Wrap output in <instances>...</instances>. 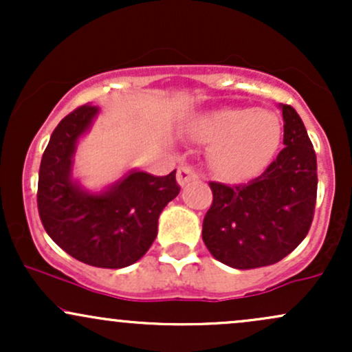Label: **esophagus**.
<instances>
[{
    "label": "esophagus",
    "mask_w": 352,
    "mask_h": 352,
    "mask_svg": "<svg viewBox=\"0 0 352 352\" xmlns=\"http://www.w3.org/2000/svg\"><path fill=\"white\" fill-rule=\"evenodd\" d=\"M199 180V173L193 170L192 167H187V165H184V167L179 168V172H177V182H179V185L182 188H185L187 185L193 184V182Z\"/></svg>",
    "instance_id": "esophagus-1"
}]
</instances>
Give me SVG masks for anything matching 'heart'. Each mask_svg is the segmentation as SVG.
Listing matches in <instances>:
<instances>
[{
	"mask_svg": "<svg viewBox=\"0 0 352 352\" xmlns=\"http://www.w3.org/2000/svg\"><path fill=\"white\" fill-rule=\"evenodd\" d=\"M188 135L210 147V165L220 179L240 184L268 167L280 147V117L254 107H225L197 116Z\"/></svg>",
	"mask_w": 352,
	"mask_h": 352,
	"instance_id": "obj_1",
	"label": "heart"
}]
</instances>
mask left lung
<instances>
[{
	"instance_id": "obj_1",
	"label": "left lung",
	"mask_w": 352,
	"mask_h": 352,
	"mask_svg": "<svg viewBox=\"0 0 352 352\" xmlns=\"http://www.w3.org/2000/svg\"><path fill=\"white\" fill-rule=\"evenodd\" d=\"M285 148L260 177L238 187L210 182L213 204L201 238L213 258L236 270L283 260L308 235L316 205V153L301 117L280 104Z\"/></svg>"
}]
</instances>
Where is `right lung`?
<instances>
[{"label": "right lung", "mask_w": 352, "mask_h": 352, "mask_svg": "<svg viewBox=\"0 0 352 352\" xmlns=\"http://www.w3.org/2000/svg\"><path fill=\"white\" fill-rule=\"evenodd\" d=\"M99 114L98 106L86 104L54 129L39 167L38 210L47 235L72 258L98 268H125L151 248L160 213L180 187L175 170L155 177L139 168L100 190L82 185L74 175L76 151Z\"/></svg>", "instance_id": "obj_1"}]
</instances>
